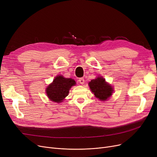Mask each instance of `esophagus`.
<instances>
[{"label":"esophagus","instance_id":"1","mask_svg":"<svg viewBox=\"0 0 157 157\" xmlns=\"http://www.w3.org/2000/svg\"><path fill=\"white\" fill-rule=\"evenodd\" d=\"M78 81H79V83H80V84H82V85L84 84V83H85V79H84V78H79Z\"/></svg>","mask_w":157,"mask_h":157}]
</instances>
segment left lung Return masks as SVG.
<instances>
[{
	"mask_svg": "<svg viewBox=\"0 0 157 157\" xmlns=\"http://www.w3.org/2000/svg\"><path fill=\"white\" fill-rule=\"evenodd\" d=\"M91 91L95 96L101 101H105L112 95L113 89L112 86L105 82V80L101 77H98L91 80L89 83Z\"/></svg>",
	"mask_w": 157,
	"mask_h": 157,
	"instance_id": "obj_1",
	"label": "left lung"
}]
</instances>
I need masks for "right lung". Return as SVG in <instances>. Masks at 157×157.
I'll return each instance as SVG.
<instances>
[{"label":"right lung","instance_id":"right-lung-1","mask_svg":"<svg viewBox=\"0 0 157 157\" xmlns=\"http://www.w3.org/2000/svg\"><path fill=\"white\" fill-rule=\"evenodd\" d=\"M75 85V82L71 78H65L62 75L56 76L47 88L46 92L51 101L60 103L68 96L71 86Z\"/></svg>","mask_w":157,"mask_h":157}]
</instances>
